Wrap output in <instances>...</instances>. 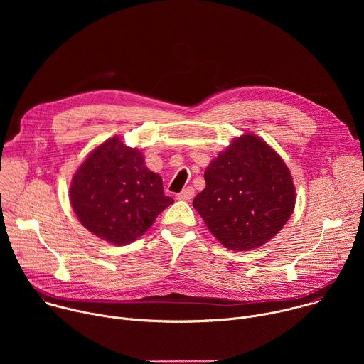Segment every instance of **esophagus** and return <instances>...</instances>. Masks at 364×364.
<instances>
[{
  "label": "esophagus",
  "instance_id": "esophagus-1",
  "mask_svg": "<svg viewBox=\"0 0 364 364\" xmlns=\"http://www.w3.org/2000/svg\"><path fill=\"white\" fill-rule=\"evenodd\" d=\"M194 197V190L193 187H186L181 193L177 194L178 200H191Z\"/></svg>",
  "mask_w": 364,
  "mask_h": 364
}]
</instances>
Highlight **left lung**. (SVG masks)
<instances>
[{
    "instance_id": "left-lung-1",
    "label": "left lung",
    "mask_w": 364,
    "mask_h": 364,
    "mask_svg": "<svg viewBox=\"0 0 364 364\" xmlns=\"http://www.w3.org/2000/svg\"><path fill=\"white\" fill-rule=\"evenodd\" d=\"M204 180L205 188L193 205L215 237L232 250L262 246L294 212L291 173L256 135L235 139L205 168Z\"/></svg>"
}]
</instances>
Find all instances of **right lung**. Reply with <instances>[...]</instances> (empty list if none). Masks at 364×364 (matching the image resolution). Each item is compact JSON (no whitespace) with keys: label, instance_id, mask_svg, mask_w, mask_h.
I'll return each instance as SVG.
<instances>
[{"label":"right lung","instance_id":"obj_1","mask_svg":"<svg viewBox=\"0 0 364 364\" xmlns=\"http://www.w3.org/2000/svg\"><path fill=\"white\" fill-rule=\"evenodd\" d=\"M70 201L80 223L97 237L128 245L142 236L174 200L142 154L118 136L95 148L73 176Z\"/></svg>","mask_w":364,"mask_h":364}]
</instances>
